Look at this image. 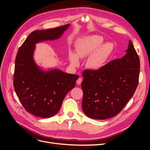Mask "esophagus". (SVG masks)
Masks as SVG:
<instances>
[{
	"label": "esophagus",
	"instance_id": "1",
	"mask_svg": "<svg viewBox=\"0 0 150 150\" xmlns=\"http://www.w3.org/2000/svg\"><path fill=\"white\" fill-rule=\"evenodd\" d=\"M82 78H81V77H79V78L77 79V81H76V83L78 84V85H80L81 84V82H82Z\"/></svg>",
	"mask_w": 150,
	"mask_h": 150
}]
</instances>
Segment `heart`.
Listing matches in <instances>:
<instances>
[{"instance_id":"obj_1","label":"heart","mask_w":150,"mask_h":150,"mask_svg":"<svg viewBox=\"0 0 150 150\" xmlns=\"http://www.w3.org/2000/svg\"><path fill=\"white\" fill-rule=\"evenodd\" d=\"M104 38L100 35H92L79 38L75 43L76 53L69 51V59L73 66H78L79 58H87L86 64L92 70L97 71L104 66L113 53V45L104 43Z\"/></svg>"}]
</instances>
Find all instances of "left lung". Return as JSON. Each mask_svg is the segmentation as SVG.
Wrapping results in <instances>:
<instances>
[{
	"mask_svg": "<svg viewBox=\"0 0 150 150\" xmlns=\"http://www.w3.org/2000/svg\"><path fill=\"white\" fill-rule=\"evenodd\" d=\"M126 52L123 57L109 62L99 70L82 73V108L88 117L104 120L114 117L133 96L140 63L130 40Z\"/></svg>",
	"mask_w": 150,
	"mask_h": 150,
	"instance_id": "1",
	"label": "left lung"
}]
</instances>
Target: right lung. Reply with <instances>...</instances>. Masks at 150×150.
<instances>
[{
	"label": "right lung",
	"instance_id": "obj_1",
	"mask_svg": "<svg viewBox=\"0 0 150 150\" xmlns=\"http://www.w3.org/2000/svg\"><path fill=\"white\" fill-rule=\"evenodd\" d=\"M69 26L34 31L18 49L15 63L14 89L25 110L33 115L50 118L56 115L78 79L79 76L58 68L45 70L34 59L36 44L60 38Z\"/></svg>",
	"mask_w": 150,
	"mask_h": 150
}]
</instances>
